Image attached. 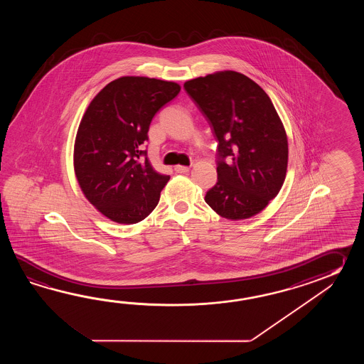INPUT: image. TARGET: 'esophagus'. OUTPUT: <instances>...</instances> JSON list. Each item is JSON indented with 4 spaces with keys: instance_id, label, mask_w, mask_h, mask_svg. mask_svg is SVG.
Masks as SVG:
<instances>
[{
    "instance_id": "34e87169",
    "label": "esophagus",
    "mask_w": 364,
    "mask_h": 364,
    "mask_svg": "<svg viewBox=\"0 0 364 364\" xmlns=\"http://www.w3.org/2000/svg\"><path fill=\"white\" fill-rule=\"evenodd\" d=\"M174 171H177V173H187V171H190V166L177 165V166H174Z\"/></svg>"
}]
</instances>
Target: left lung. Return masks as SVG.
<instances>
[{
	"label": "left lung",
	"mask_w": 364,
	"mask_h": 364,
	"mask_svg": "<svg viewBox=\"0 0 364 364\" xmlns=\"http://www.w3.org/2000/svg\"><path fill=\"white\" fill-rule=\"evenodd\" d=\"M183 87L218 140V178L205 203L232 221L260 213L284 185L289 159L287 132L269 96L232 70L195 77Z\"/></svg>",
	"instance_id": "left-lung-1"
}]
</instances>
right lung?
Masks as SVG:
<instances>
[{"mask_svg":"<svg viewBox=\"0 0 364 364\" xmlns=\"http://www.w3.org/2000/svg\"><path fill=\"white\" fill-rule=\"evenodd\" d=\"M181 91L176 82L121 77L85 109L74 144V171L87 200L118 224H136L155 209L169 176L143 151L152 118Z\"/></svg>","mask_w":364,"mask_h":364,"instance_id":"1","label":"right lung"}]
</instances>
